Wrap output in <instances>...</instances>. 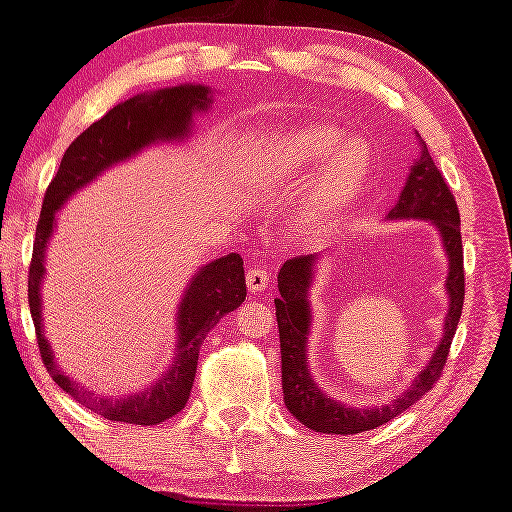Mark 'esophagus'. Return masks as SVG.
Here are the masks:
<instances>
[{"mask_svg":"<svg viewBox=\"0 0 512 512\" xmlns=\"http://www.w3.org/2000/svg\"><path fill=\"white\" fill-rule=\"evenodd\" d=\"M246 284L250 293H262L266 291L268 284H271V280H268V273L264 268H250L246 273Z\"/></svg>","mask_w":512,"mask_h":512,"instance_id":"34e87169","label":"esophagus"}]
</instances>
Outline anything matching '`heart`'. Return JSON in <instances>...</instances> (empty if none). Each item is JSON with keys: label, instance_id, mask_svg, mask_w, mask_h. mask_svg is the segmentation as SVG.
<instances>
[{"label": "heart", "instance_id": "heart-1", "mask_svg": "<svg viewBox=\"0 0 512 512\" xmlns=\"http://www.w3.org/2000/svg\"><path fill=\"white\" fill-rule=\"evenodd\" d=\"M340 141L342 134L338 129H304V132L286 138L280 159L268 163L259 176L264 181H271L275 176H297L304 170H311L313 165H318L336 151ZM336 152V155L332 153L334 156L324 165L318 181L306 194L300 215H297L302 228H318L338 217L342 208L356 197L367 181L371 152L362 138H351Z\"/></svg>", "mask_w": 512, "mask_h": 512}]
</instances>
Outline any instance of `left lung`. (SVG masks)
<instances>
[{"mask_svg":"<svg viewBox=\"0 0 512 512\" xmlns=\"http://www.w3.org/2000/svg\"><path fill=\"white\" fill-rule=\"evenodd\" d=\"M418 159L414 161L407 181L401 190L396 206L387 212V219H423L430 221L441 237L445 255H448V277H445V293H448V313H445L443 338L434 349L427 365L418 371L407 392L396 396L394 401L378 407H351L333 401L324 394L318 383L311 378L309 362H306V342L311 331V302L309 291L315 277V264L320 255H300L286 259L277 275L280 297L275 300L277 327H280L282 349V392L284 403L297 421L322 434H358L376 430L378 425L392 421L394 416L414 405L432 385L439 380L454 331L461 318L463 295H466V277H463V246L459 228V208L452 192L445 183L439 167L434 165L427 145L418 136Z\"/></svg>","mask_w":512,"mask_h":512,"instance_id":"1","label":"left lung"}]
</instances>
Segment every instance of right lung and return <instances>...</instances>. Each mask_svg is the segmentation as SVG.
<instances>
[{
	"label": "right lung",
	"instance_id": "1",
	"mask_svg": "<svg viewBox=\"0 0 512 512\" xmlns=\"http://www.w3.org/2000/svg\"><path fill=\"white\" fill-rule=\"evenodd\" d=\"M212 107V89L203 85L167 87L150 94H138L87 127L64 152L58 174L53 176L44 194L40 221L35 230L33 259L29 268V306L40 345L42 360L51 378L80 405L105 416L107 421L156 425L165 418L179 414L188 403L194 374H197L199 349L206 333L235 311L246 300L244 259L230 253L201 266L185 288L176 313V349L172 365L163 371L143 392L125 398H107L94 394L85 385L71 380L55 362L49 340L44 338L42 324V280L46 246L53 237L55 215L71 199V194L85 188L111 165L132 159L145 147L156 143H179L192 134L194 114Z\"/></svg>",
	"mask_w": 512,
	"mask_h": 512
}]
</instances>
